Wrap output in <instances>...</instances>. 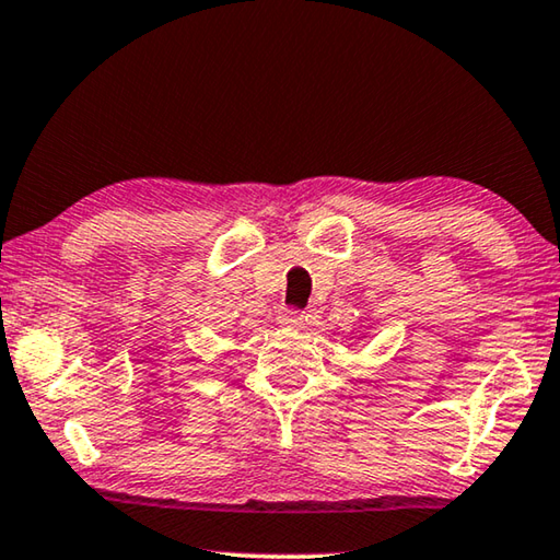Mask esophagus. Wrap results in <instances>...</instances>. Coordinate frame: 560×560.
Returning <instances> with one entry per match:
<instances>
[{
	"mask_svg": "<svg viewBox=\"0 0 560 560\" xmlns=\"http://www.w3.org/2000/svg\"><path fill=\"white\" fill-rule=\"evenodd\" d=\"M279 324L283 328H301L303 326V311L299 308H281L279 311Z\"/></svg>",
	"mask_w": 560,
	"mask_h": 560,
	"instance_id": "obj_1",
	"label": "esophagus"
}]
</instances>
